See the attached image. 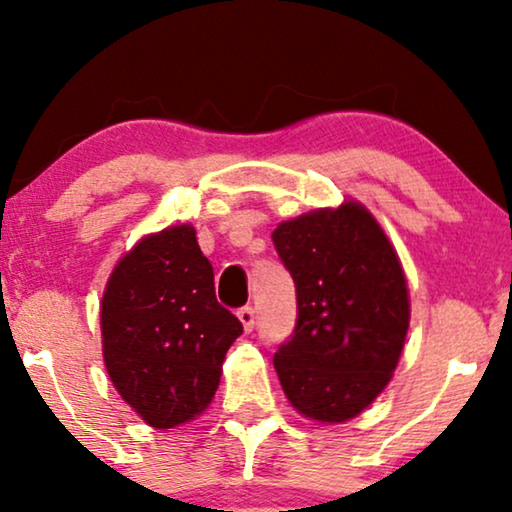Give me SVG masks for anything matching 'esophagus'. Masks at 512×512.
Wrapping results in <instances>:
<instances>
[{
  "instance_id": "obj_1",
  "label": "esophagus",
  "mask_w": 512,
  "mask_h": 512,
  "mask_svg": "<svg viewBox=\"0 0 512 512\" xmlns=\"http://www.w3.org/2000/svg\"><path fill=\"white\" fill-rule=\"evenodd\" d=\"M237 319H240V324L244 326V331H254V324H256V312L254 307H242L240 312H237Z\"/></svg>"
}]
</instances>
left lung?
Wrapping results in <instances>:
<instances>
[{
	"label": "left lung",
	"mask_w": 512,
	"mask_h": 512,
	"mask_svg": "<svg viewBox=\"0 0 512 512\" xmlns=\"http://www.w3.org/2000/svg\"><path fill=\"white\" fill-rule=\"evenodd\" d=\"M296 284L298 319L275 370L298 415L359 417L387 389L410 326L401 258L363 202L347 198L286 219L272 233Z\"/></svg>",
	"instance_id": "1"
}]
</instances>
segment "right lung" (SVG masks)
I'll use <instances>...</instances> for the list:
<instances>
[{"instance_id":"add662e5","label":"right lung","mask_w":512,"mask_h":512,"mask_svg":"<svg viewBox=\"0 0 512 512\" xmlns=\"http://www.w3.org/2000/svg\"><path fill=\"white\" fill-rule=\"evenodd\" d=\"M102 356L118 396L153 429L191 422L212 403L242 335L214 293L191 223L149 233L118 258L100 303Z\"/></svg>"}]
</instances>
